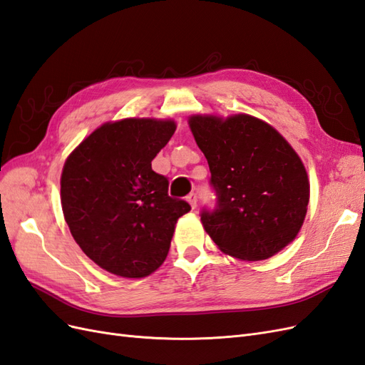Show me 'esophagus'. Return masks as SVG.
I'll use <instances>...</instances> for the list:
<instances>
[{
  "mask_svg": "<svg viewBox=\"0 0 365 365\" xmlns=\"http://www.w3.org/2000/svg\"><path fill=\"white\" fill-rule=\"evenodd\" d=\"M186 200H188V203L191 205V207L194 210V207L197 206V194H195V192H191L188 197H186Z\"/></svg>",
  "mask_w": 365,
  "mask_h": 365,
  "instance_id": "34e87169",
  "label": "esophagus"
}]
</instances>
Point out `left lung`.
<instances>
[{"instance_id": "1", "label": "left lung", "mask_w": 365, "mask_h": 365, "mask_svg": "<svg viewBox=\"0 0 365 365\" xmlns=\"http://www.w3.org/2000/svg\"><path fill=\"white\" fill-rule=\"evenodd\" d=\"M190 128L210 165L214 210L202 223L222 252L258 262L275 255L303 226L309 179L295 150L249 114L192 116Z\"/></svg>"}]
</instances>
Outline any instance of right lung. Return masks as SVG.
I'll list each match as a JSON object with an SVG mask.
<instances>
[{
  "instance_id": "add662e5",
  "label": "right lung",
  "mask_w": 365,
  "mask_h": 365,
  "mask_svg": "<svg viewBox=\"0 0 365 365\" xmlns=\"http://www.w3.org/2000/svg\"><path fill=\"white\" fill-rule=\"evenodd\" d=\"M174 131V120L107 122L62 168L61 205L70 232L90 259L114 275L154 272L168 255L179 217L191 211L168 195V179L151 168Z\"/></svg>"
}]
</instances>
